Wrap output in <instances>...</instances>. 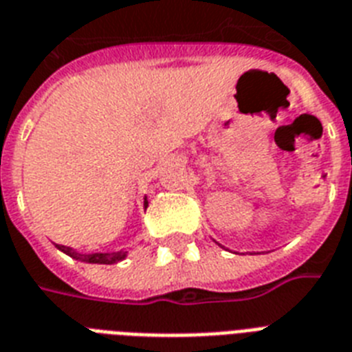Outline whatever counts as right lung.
Segmentation results:
<instances>
[{
    "label": "right lung",
    "instance_id": "add662e5",
    "mask_svg": "<svg viewBox=\"0 0 352 352\" xmlns=\"http://www.w3.org/2000/svg\"><path fill=\"white\" fill-rule=\"evenodd\" d=\"M144 206H148V201H144ZM58 250H62L63 254H67L76 261H84V263H96V265H111V263L122 261L124 257L127 256L126 250H118V252H107V254H102V252H96V254H82V252L73 250L71 246L65 245H56Z\"/></svg>",
    "mask_w": 352,
    "mask_h": 352
}]
</instances>
